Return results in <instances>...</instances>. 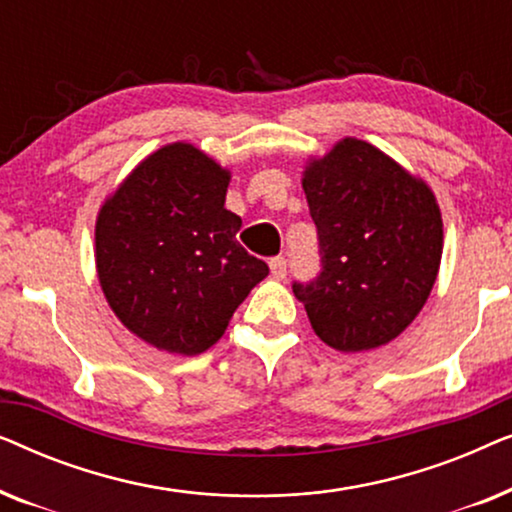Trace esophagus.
<instances>
[{
	"mask_svg": "<svg viewBox=\"0 0 512 512\" xmlns=\"http://www.w3.org/2000/svg\"><path fill=\"white\" fill-rule=\"evenodd\" d=\"M270 270H272V277L284 279L286 277V258L284 256L270 258Z\"/></svg>",
	"mask_w": 512,
	"mask_h": 512,
	"instance_id": "esophagus-1",
	"label": "esophagus"
}]
</instances>
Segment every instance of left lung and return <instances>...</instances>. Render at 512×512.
<instances>
[{
    "label": "left lung",
    "instance_id": "obj_1",
    "mask_svg": "<svg viewBox=\"0 0 512 512\" xmlns=\"http://www.w3.org/2000/svg\"><path fill=\"white\" fill-rule=\"evenodd\" d=\"M319 275L293 282L314 333L338 352L387 345L422 310L443 254L431 188L373 144L342 139L305 170Z\"/></svg>",
    "mask_w": 512,
    "mask_h": 512
}]
</instances>
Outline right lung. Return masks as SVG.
Instances as JSON below:
<instances>
[{
    "instance_id": "right-lung-1",
    "label": "right lung",
    "mask_w": 512,
    "mask_h": 512,
    "mask_svg": "<svg viewBox=\"0 0 512 512\" xmlns=\"http://www.w3.org/2000/svg\"><path fill=\"white\" fill-rule=\"evenodd\" d=\"M230 174L191 144H170L132 170L95 226L97 277L137 338L195 356L221 338L268 263L237 242Z\"/></svg>"
}]
</instances>
